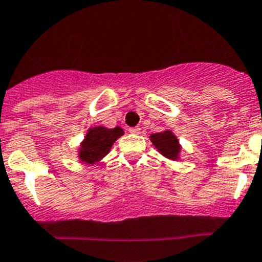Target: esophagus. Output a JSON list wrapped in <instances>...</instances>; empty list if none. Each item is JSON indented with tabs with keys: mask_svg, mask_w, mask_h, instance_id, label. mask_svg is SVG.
Segmentation results:
<instances>
[{
	"mask_svg": "<svg viewBox=\"0 0 262 262\" xmlns=\"http://www.w3.org/2000/svg\"><path fill=\"white\" fill-rule=\"evenodd\" d=\"M129 133L139 134L141 133V128H138V126H136V128H129Z\"/></svg>",
	"mask_w": 262,
	"mask_h": 262,
	"instance_id": "esophagus-1",
	"label": "esophagus"
}]
</instances>
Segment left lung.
I'll use <instances>...</instances> for the list:
<instances>
[{
  "instance_id": "obj_1",
  "label": "left lung",
  "mask_w": 262,
  "mask_h": 262,
  "mask_svg": "<svg viewBox=\"0 0 262 262\" xmlns=\"http://www.w3.org/2000/svg\"><path fill=\"white\" fill-rule=\"evenodd\" d=\"M151 142L160 151V154L171 160H177L180 152V144L177 137L170 130H165L162 133L151 134Z\"/></svg>"
}]
</instances>
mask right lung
<instances>
[{"mask_svg":"<svg viewBox=\"0 0 262 262\" xmlns=\"http://www.w3.org/2000/svg\"><path fill=\"white\" fill-rule=\"evenodd\" d=\"M124 134L119 126L114 129L105 126H95L88 130L79 149V159L85 164H95L110 152L114 142Z\"/></svg>","mask_w":262,"mask_h":262,"instance_id":"right-lung-1","label":"right lung"}]
</instances>
